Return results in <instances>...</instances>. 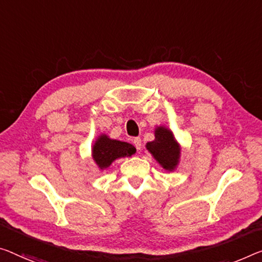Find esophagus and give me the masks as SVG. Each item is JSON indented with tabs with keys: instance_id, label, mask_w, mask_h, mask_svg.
<instances>
[{
	"instance_id": "obj_1",
	"label": "esophagus",
	"mask_w": 262,
	"mask_h": 262,
	"mask_svg": "<svg viewBox=\"0 0 262 262\" xmlns=\"http://www.w3.org/2000/svg\"><path fill=\"white\" fill-rule=\"evenodd\" d=\"M132 142H134V145L136 146V148L138 151L142 150V139L139 138V137H136V138L132 139Z\"/></svg>"
}]
</instances>
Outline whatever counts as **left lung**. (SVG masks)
I'll return each mask as SVG.
<instances>
[{
    "mask_svg": "<svg viewBox=\"0 0 262 262\" xmlns=\"http://www.w3.org/2000/svg\"><path fill=\"white\" fill-rule=\"evenodd\" d=\"M146 148L166 171H173L179 163L180 146L172 131L166 127L158 126L156 128L155 140L148 142Z\"/></svg>",
    "mask_w": 262,
    "mask_h": 262,
    "instance_id": "left-lung-1",
    "label": "left lung"
}]
</instances>
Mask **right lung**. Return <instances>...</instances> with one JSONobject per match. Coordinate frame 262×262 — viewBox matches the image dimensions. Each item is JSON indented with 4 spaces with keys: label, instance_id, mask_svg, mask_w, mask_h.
I'll return each instance as SVG.
<instances>
[{
    "label": "right lung",
    "instance_id": "right-lung-1",
    "mask_svg": "<svg viewBox=\"0 0 262 262\" xmlns=\"http://www.w3.org/2000/svg\"><path fill=\"white\" fill-rule=\"evenodd\" d=\"M136 152L134 145L110 139L106 135L99 136L92 146V158L100 170H105L112 162L122 157H130Z\"/></svg>",
    "mask_w": 262,
    "mask_h": 262
}]
</instances>
